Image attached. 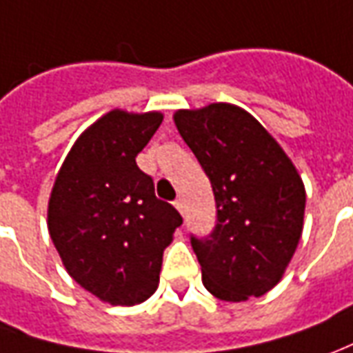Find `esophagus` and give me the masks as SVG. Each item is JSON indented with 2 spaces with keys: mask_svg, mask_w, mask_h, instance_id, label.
Masks as SVG:
<instances>
[{
  "mask_svg": "<svg viewBox=\"0 0 353 353\" xmlns=\"http://www.w3.org/2000/svg\"><path fill=\"white\" fill-rule=\"evenodd\" d=\"M174 206H176L177 210H179V212H181V214H183V208H185V206H183V201H181V199H176V201H174Z\"/></svg>",
  "mask_w": 353,
  "mask_h": 353,
  "instance_id": "obj_1",
  "label": "esophagus"
}]
</instances>
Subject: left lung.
<instances>
[{
    "label": "left lung",
    "instance_id": "1",
    "mask_svg": "<svg viewBox=\"0 0 353 353\" xmlns=\"http://www.w3.org/2000/svg\"><path fill=\"white\" fill-rule=\"evenodd\" d=\"M174 122L210 179L218 223L191 236L206 290L245 302L275 287L302 236L305 189L292 160L252 114L229 103L177 110Z\"/></svg>",
    "mask_w": 353,
    "mask_h": 353
}]
</instances>
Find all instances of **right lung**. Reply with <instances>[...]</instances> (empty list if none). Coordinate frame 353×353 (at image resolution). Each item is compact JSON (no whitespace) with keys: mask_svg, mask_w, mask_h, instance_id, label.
I'll return each instance as SVG.
<instances>
[{"mask_svg":"<svg viewBox=\"0 0 353 353\" xmlns=\"http://www.w3.org/2000/svg\"><path fill=\"white\" fill-rule=\"evenodd\" d=\"M162 118L120 108L101 117L76 139L49 196V235L68 275L112 305L154 294L164 248L183 223L135 162Z\"/></svg>","mask_w":353,"mask_h":353,"instance_id":"add662e5","label":"right lung"}]
</instances>
